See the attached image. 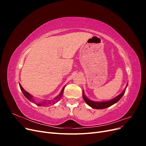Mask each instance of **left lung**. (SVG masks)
Segmentation results:
<instances>
[{
    "mask_svg": "<svg viewBox=\"0 0 146 146\" xmlns=\"http://www.w3.org/2000/svg\"><path fill=\"white\" fill-rule=\"evenodd\" d=\"M127 85H128V83L127 84ZM127 86L125 87V90H123V91L122 92V93H121L119 96H117L116 98H114V99L110 100H108V101H104V102H94V101H92V100H91L88 99L87 97H86L85 94H84L83 91V98L84 100L85 101V102L88 105L90 106L91 107H92V108L99 109V110L100 109L107 108L110 107V106H111L113 104L117 102L122 98V97L125 93V91Z\"/></svg>",
    "mask_w": 146,
    "mask_h": 146,
    "instance_id": "1",
    "label": "left lung"
}]
</instances>
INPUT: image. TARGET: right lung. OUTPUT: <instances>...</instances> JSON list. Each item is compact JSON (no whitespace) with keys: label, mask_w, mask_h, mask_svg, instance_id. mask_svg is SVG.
<instances>
[{"label":"right lung","mask_w":146,"mask_h":146,"mask_svg":"<svg viewBox=\"0 0 146 146\" xmlns=\"http://www.w3.org/2000/svg\"><path fill=\"white\" fill-rule=\"evenodd\" d=\"M19 84V86H20V88L21 90L22 91V92H23V94L24 95V96L26 98H27L29 100H30V102H32L35 104L36 105H38V106H46L47 105H50V104H55L56 102H57L61 98V97H62L63 94V92H64V88L65 86L63 87V88L62 89V91H61V93L58 96H56V98H55L54 99H51V100H43L41 102H36V101H35L33 99V97L30 94L29 92H27V91H25L24 88L22 87V86L21 85V84Z\"/></svg>","instance_id":"obj_1"}]
</instances>
